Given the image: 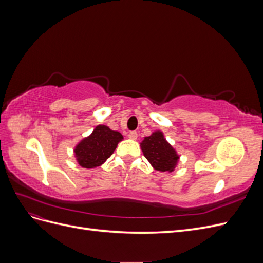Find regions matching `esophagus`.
I'll return each mask as SVG.
<instances>
[{
	"label": "esophagus",
	"instance_id": "34e87169",
	"mask_svg": "<svg viewBox=\"0 0 263 263\" xmlns=\"http://www.w3.org/2000/svg\"><path fill=\"white\" fill-rule=\"evenodd\" d=\"M137 133L136 132H130L129 134H128V138L129 139H133V140H136L137 139Z\"/></svg>",
	"mask_w": 263,
	"mask_h": 263
}]
</instances>
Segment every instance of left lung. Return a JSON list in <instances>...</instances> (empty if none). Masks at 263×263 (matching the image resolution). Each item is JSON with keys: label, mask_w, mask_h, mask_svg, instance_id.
<instances>
[{"label": "left lung", "mask_w": 263, "mask_h": 263, "mask_svg": "<svg viewBox=\"0 0 263 263\" xmlns=\"http://www.w3.org/2000/svg\"><path fill=\"white\" fill-rule=\"evenodd\" d=\"M140 148L151 166L160 172H172L179 163L180 156L164 138L161 130H155L140 142Z\"/></svg>", "instance_id": "8db88e82"}]
</instances>
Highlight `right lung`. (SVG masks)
I'll use <instances>...</instances> for the list:
<instances>
[{
    "mask_svg": "<svg viewBox=\"0 0 263 263\" xmlns=\"http://www.w3.org/2000/svg\"><path fill=\"white\" fill-rule=\"evenodd\" d=\"M123 139L119 132L112 130L105 125H98L91 135L81 139L74 147L76 160L82 168H97L113 155L118 142Z\"/></svg>",
    "mask_w": 263,
    "mask_h": 263,
    "instance_id": "obj_1",
    "label": "right lung"
}]
</instances>
